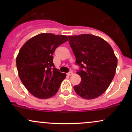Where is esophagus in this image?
Masks as SVG:
<instances>
[{
	"label": "esophagus",
	"mask_w": 132,
	"mask_h": 132,
	"mask_svg": "<svg viewBox=\"0 0 132 132\" xmlns=\"http://www.w3.org/2000/svg\"><path fill=\"white\" fill-rule=\"evenodd\" d=\"M73 75V72H72V71H69V72H68V73H67V75L68 76H71V75Z\"/></svg>",
	"instance_id": "34e87169"
}]
</instances>
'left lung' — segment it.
Here are the masks:
<instances>
[{
	"label": "left lung",
	"mask_w": 132,
	"mask_h": 132,
	"mask_svg": "<svg viewBox=\"0 0 132 132\" xmlns=\"http://www.w3.org/2000/svg\"><path fill=\"white\" fill-rule=\"evenodd\" d=\"M75 54L76 73L81 82L74 86L77 94L86 99H93L105 92L113 80L117 59L110 45L97 36L90 34L68 36Z\"/></svg>",
	"instance_id": "obj_1"
}]
</instances>
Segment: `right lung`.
I'll return each mask as SVG.
<instances>
[{"instance_id":"1","label":"right lung","mask_w":132,"mask_h":132,"mask_svg":"<svg viewBox=\"0 0 132 132\" xmlns=\"http://www.w3.org/2000/svg\"><path fill=\"white\" fill-rule=\"evenodd\" d=\"M68 40L65 35L41 33L27 41L20 50L16 59L19 78L36 97H51L66 78V74L55 68L53 54L57 47Z\"/></svg>"}]
</instances>
